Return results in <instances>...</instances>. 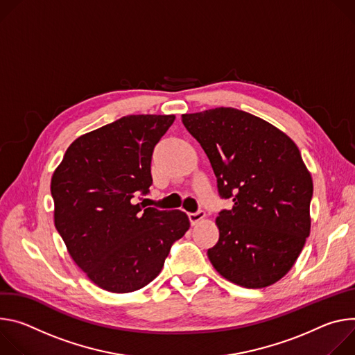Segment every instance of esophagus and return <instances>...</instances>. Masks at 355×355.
I'll return each instance as SVG.
<instances>
[{
    "mask_svg": "<svg viewBox=\"0 0 355 355\" xmlns=\"http://www.w3.org/2000/svg\"><path fill=\"white\" fill-rule=\"evenodd\" d=\"M205 217H206V213L203 210H199L196 213H189V220H190L191 225H196L198 223H200Z\"/></svg>",
    "mask_w": 355,
    "mask_h": 355,
    "instance_id": "1",
    "label": "esophagus"
}]
</instances>
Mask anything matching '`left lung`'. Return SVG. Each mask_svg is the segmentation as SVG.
Instances as JSON below:
<instances>
[{"label":"left lung","mask_w":355,"mask_h":355,"mask_svg":"<svg viewBox=\"0 0 355 355\" xmlns=\"http://www.w3.org/2000/svg\"><path fill=\"white\" fill-rule=\"evenodd\" d=\"M182 123L205 149L220 196L234 203L216 218L210 262L248 289L278 282L310 234L313 180L299 148L262 118L231 107L183 114Z\"/></svg>","instance_id":"1"}]
</instances>
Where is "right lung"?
I'll return each mask as SVG.
<instances>
[{
    "label": "right lung",
    "instance_id": "obj_1",
    "mask_svg": "<svg viewBox=\"0 0 355 355\" xmlns=\"http://www.w3.org/2000/svg\"><path fill=\"white\" fill-rule=\"evenodd\" d=\"M175 115H127L78 137L51 182L55 227L87 278L112 293L152 282L190 227L180 210L132 203L152 184L155 145Z\"/></svg>",
    "mask_w": 355,
    "mask_h": 355
}]
</instances>
